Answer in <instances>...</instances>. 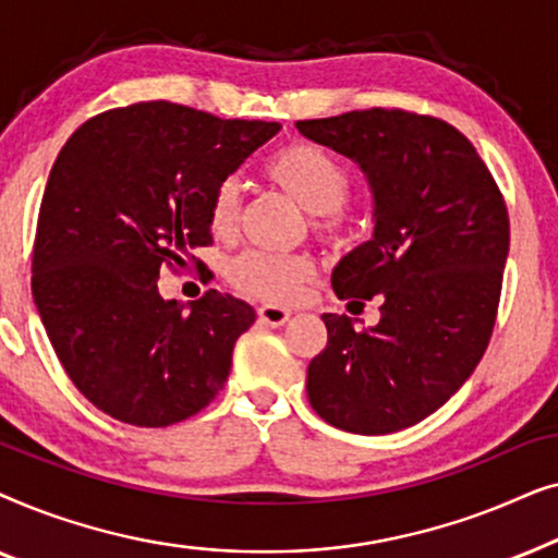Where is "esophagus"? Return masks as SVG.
Returning <instances> with one entry per match:
<instances>
[{
	"label": "esophagus",
	"mask_w": 558,
	"mask_h": 558,
	"mask_svg": "<svg viewBox=\"0 0 558 558\" xmlns=\"http://www.w3.org/2000/svg\"><path fill=\"white\" fill-rule=\"evenodd\" d=\"M258 317H262V323H266L269 327H281L289 323L292 312L287 307H277V304H264V307L258 310Z\"/></svg>",
	"instance_id": "1"
}]
</instances>
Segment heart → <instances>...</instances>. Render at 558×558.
I'll list each match as a JSON object with an SVG mask.
<instances>
[{"mask_svg": "<svg viewBox=\"0 0 558 558\" xmlns=\"http://www.w3.org/2000/svg\"><path fill=\"white\" fill-rule=\"evenodd\" d=\"M266 178L294 201L304 213L315 216L319 231H338L342 223V201L348 195V174L342 165L317 144H287L266 159ZM241 216L239 182L223 180L210 201V231L226 239L235 231ZM317 277V264L304 254H266L246 251L228 264V279L258 300L287 304L304 294Z\"/></svg>", "mask_w": 558, "mask_h": 558, "instance_id": "b5f03b06", "label": "heart"}]
</instances>
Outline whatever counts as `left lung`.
Listing matches in <instances>:
<instances>
[{
  "label": "left lung",
  "instance_id": "obj_1",
  "mask_svg": "<svg viewBox=\"0 0 558 558\" xmlns=\"http://www.w3.org/2000/svg\"><path fill=\"white\" fill-rule=\"evenodd\" d=\"M357 165L371 239L340 258V300H380L378 325L323 315L327 345L307 368L312 409L353 434L409 429L445 407L483 357L498 312L510 226L493 174L447 121L350 111L296 121Z\"/></svg>",
  "mask_w": 558,
  "mask_h": 558
}]
</instances>
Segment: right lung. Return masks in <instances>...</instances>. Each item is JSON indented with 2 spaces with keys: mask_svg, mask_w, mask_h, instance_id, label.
Wrapping results in <instances>:
<instances>
[{
  "mask_svg": "<svg viewBox=\"0 0 558 558\" xmlns=\"http://www.w3.org/2000/svg\"><path fill=\"white\" fill-rule=\"evenodd\" d=\"M274 121L218 119L147 101L88 119L45 185L33 300L58 361L104 414L170 426L223 388L251 304L205 292L187 312L165 300L162 264L210 243V201Z\"/></svg>",
  "mask_w": 558,
  "mask_h": 558,
  "instance_id": "right-lung-1",
  "label": "right lung"
}]
</instances>
